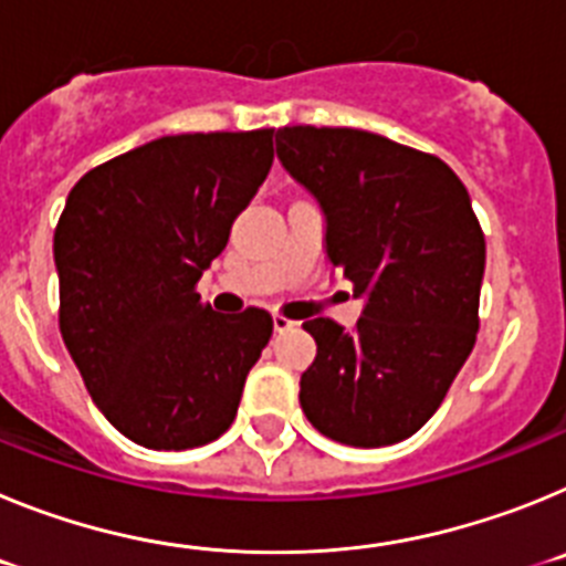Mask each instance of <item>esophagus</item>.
Wrapping results in <instances>:
<instances>
[{
	"mask_svg": "<svg viewBox=\"0 0 566 566\" xmlns=\"http://www.w3.org/2000/svg\"><path fill=\"white\" fill-rule=\"evenodd\" d=\"M272 326H274V332L283 334V332H292V328L297 326V323H294V319H289V317H283V314H274Z\"/></svg>",
	"mask_w": 566,
	"mask_h": 566,
	"instance_id": "obj_1",
	"label": "esophagus"
}]
</instances>
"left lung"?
<instances>
[{
  "label": "left lung",
  "instance_id": "obj_1",
  "mask_svg": "<svg viewBox=\"0 0 566 566\" xmlns=\"http://www.w3.org/2000/svg\"><path fill=\"white\" fill-rule=\"evenodd\" d=\"M277 158L323 212L326 260L354 283V332L303 323L317 357L300 408L323 437L382 448L437 413L479 332L484 234L437 155L348 127H283Z\"/></svg>",
  "mask_w": 566,
  "mask_h": 566
}]
</instances>
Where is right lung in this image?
Here are the masks:
<instances>
[{
	"label": "right lung",
	"mask_w": 566,
	"mask_h": 566,
	"mask_svg": "<svg viewBox=\"0 0 566 566\" xmlns=\"http://www.w3.org/2000/svg\"><path fill=\"white\" fill-rule=\"evenodd\" d=\"M274 129L167 135L90 169L53 234L59 328L90 397L149 451L229 431L272 314H218L195 283L274 161Z\"/></svg>",
	"instance_id": "add662e5"
}]
</instances>
